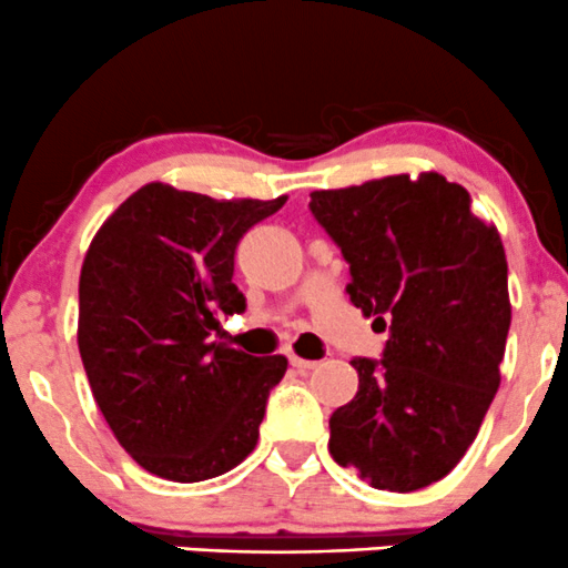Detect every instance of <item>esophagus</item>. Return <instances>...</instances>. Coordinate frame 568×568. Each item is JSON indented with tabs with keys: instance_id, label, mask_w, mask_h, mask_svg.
Here are the masks:
<instances>
[{
	"instance_id": "obj_1",
	"label": "esophagus",
	"mask_w": 568,
	"mask_h": 568,
	"mask_svg": "<svg viewBox=\"0 0 568 568\" xmlns=\"http://www.w3.org/2000/svg\"><path fill=\"white\" fill-rule=\"evenodd\" d=\"M291 366H296L298 372H310V369H315V366H317V361L302 358V355H294V353H291Z\"/></svg>"
}]
</instances>
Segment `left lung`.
<instances>
[{
	"instance_id": "1",
	"label": "left lung",
	"mask_w": 568,
	"mask_h": 568,
	"mask_svg": "<svg viewBox=\"0 0 568 568\" xmlns=\"http://www.w3.org/2000/svg\"><path fill=\"white\" fill-rule=\"evenodd\" d=\"M310 210L351 264V302L388 328L383 358L351 361L358 394L328 420V450L372 488H426L464 458L501 383V236L436 172L313 191Z\"/></svg>"
}]
</instances>
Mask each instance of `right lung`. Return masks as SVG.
<instances>
[{"label": "right lung", "instance_id": "right-lung-1", "mask_svg": "<svg viewBox=\"0 0 568 568\" xmlns=\"http://www.w3.org/2000/svg\"><path fill=\"white\" fill-rule=\"evenodd\" d=\"M283 204L148 183L93 236L80 270V358L115 439L155 477L202 483L258 442L288 361L217 336L221 315L245 313L236 245Z\"/></svg>", "mask_w": 568, "mask_h": 568}]
</instances>
